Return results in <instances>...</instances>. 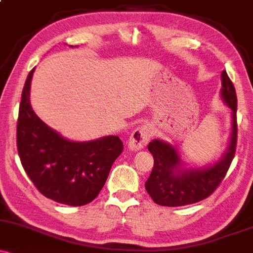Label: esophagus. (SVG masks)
I'll return each mask as SVG.
<instances>
[{
    "instance_id": "obj_1",
    "label": "esophagus",
    "mask_w": 253,
    "mask_h": 253,
    "mask_svg": "<svg viewBox=\"0 0 253 253\" xmlns=\"http://www.w3.org/2000/svg\"><path fill=\"white\" fill-rule=\"evenodd\" d=\"M151 137V129L148 125H142V126L137 127L133 132H132L131 137L128 139V148L129 150L137 151L140 150L148 144Z\"/></svg>"
}]
</instances>
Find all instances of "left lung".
<instances>
[{
  "instance_id": "obj_1",
  "label": "left lung",
  "mask_w": 253,
  "mask_h": 253,
  "mask_svg": "<svg viewBox=\"0 0 253 253\" xmlns=\"http://www.w3.org/2000/svg\"><path fill=\"white\" fill-rule=\"evenodd\" d=\"M220 97L232 110V133L229 145L222 158L213 165L199 169L184 167L177 149L169 143L154 139L148 149L154 158V167L145 182V189L154 203L161 206L177 207L199 203L209 198L227 174L235 155L238 124L236 93L227 71H222Z\"/></svg>"
}]
</instances>
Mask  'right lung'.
I'll return each mask as SVG.
<instances>
[{"instance_id": "1", "label": "right lung", "mask_w": 253, "mask_h": 253, "mask_svg": "<svg viewBox=\"0 0 253 253\" xmlns=\"http://www.w3.org/2000/svg\"><path fill=\"white\" fill-rule=\"evenodd\" d=\"M34 70L24 84L17 125L18 154L37 190L55 203L82 206L104 187L114 161L124 150L118 135L73 142L47 126L30 104Z\"/></svg>"}]
</instances>
